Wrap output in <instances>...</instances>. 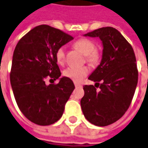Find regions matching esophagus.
Wrapping results in <instances>:
<instances>
[{
    "instance_id": "esophagus-1",
    "label": "esophagus",
    "mask_w": 148,
    "mask_h": 148,
    "mask_svg": "<svg viewBox=\"0 0 148 148\" xmlns=\"http://www.w3.org/2000/svg\"><path fill=\"white\" fill-rule=\"evenodd\" d=\"M74 86H75V87H82V85L80 83H78V82H74Z\"/></svg>"
}]
</instances>
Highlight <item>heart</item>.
<instances>
[{"label": "heart", "instance_id": "1", "mask_svg": "<svg viewBox=\"0 0 148 148\" xmlns=\"http://www.w3.org/2000/svg\"><path fill=\"white\" fill-rule=\"evenodd\" d=\"M74 46L78 48L83 54H85V58L87 62L95 65L100 60V53L95 49L94 41L87 38H81L74 43ZM66 46H60L55 53V57L59 64H64L66 61ZM90 72V69L86 66L75 67L70 66L64 71V76L70 78L74 82H81Z\"/></svg>", "mask_w": 148, "mask_h": 148}]
</instances>
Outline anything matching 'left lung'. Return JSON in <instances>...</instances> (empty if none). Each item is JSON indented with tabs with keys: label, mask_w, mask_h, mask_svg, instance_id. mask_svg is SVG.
Returning <instances> with one entry per match:
<instances>
[{
	"label": "left lung",
	"mask_w": 148,
	"mask_h": 148,
	"mask_svg": "<svg viewBox=\"0 0 148 148\" xmlns=\"http://www.w3.org/2000/svg\"><path fill=\"white\" fill-rule=\"evenodd\" d=\"M85 36L99 37L103 49L100 64L88 78L96 83L83 86L81 107L91 124L106 126L119 120L131 103L138 76L135 54L115 28H99Z\"/></svg>",
	"instance_id": "1"
}]
</instances>
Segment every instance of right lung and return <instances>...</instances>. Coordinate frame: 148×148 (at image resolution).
<instances>
[{
  "mask_svg": "<svg viewBox=\"0 0 148 148\" xmlns=\"http://www.w3.org/2000/svg\"><path fill=\"white\" fill-rule=\"evenodd\" d=\"M74 39L49 25L36 27L23 36L15 47L10 70V83L20 111L28 120L49 125L59 120L74 89L73 81L61 76L55 53Z\"/></svg>",
  "mask_w": 148,
  "mask_h": 148,
  "instance_id": "add662e5",
  "label": "right lung"
}]
</instances>
